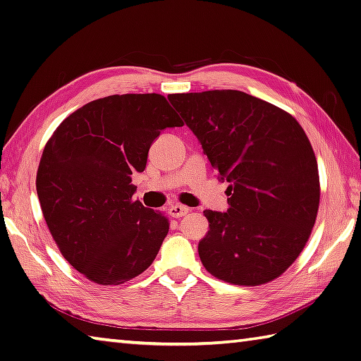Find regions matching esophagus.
Listing matches in <instances>:
<instances>
[{
    "mask_svg": "<svg viewBox=\"0 0 361 361\" xmlns=\"http://www.w3.org/2000/svg\"><path fill=\"white\" fill-rule=\"evenodd\" d=\"M188 212H190L188 207H185V205H180V204H174L170 209H168V213H170V216H173V218L185 216Z\"/></svg>",
    "mask_w": 361,
    "mask_h": 361,
    "instance_id": "obj_1",
    "label": "esophagus"
}]
</instances>
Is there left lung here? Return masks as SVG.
Returning <instances> with one entry per match:
<instances>
[{
    "instance_id": "1",
    "label": "left lung",
    "mask_w": 361,
    "mask_h": 361,
    "mask_svg": "<svg viewBox=\"0 0 361 361\" xmlns=\"http://www.w3.org/2000/svg\"><path fill=\"white\" fill-rule=\"evenodd\" d=\"M200 140L226 190L227 212L204 210V268L233 285L257 286L288 269L310 238L319 174L310 140L293 115L238 90L168 97Z\"/></svg>"
}]
</instances>
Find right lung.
<instances>
[{
  "label": "right lung",
  "instance_id": "right-lung-1",
  "mask_svg": "<svg viewBox=\"0 0 361 361\" xmlns=\"http://www.w3.org/2000/svg\"><path fill=\"white\" fill-rule=\"evenodd\" d=\"M182 120L157 93L94 99L59 124L37 170V195L59 251L99 285H120L156 259L170 221L132 200L151 143Z\"/></svg>",
  "mask_w": 361,
  "mask_h": 361
}]
</instances>
